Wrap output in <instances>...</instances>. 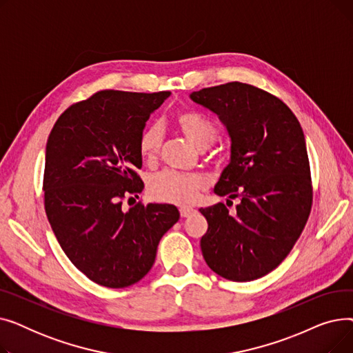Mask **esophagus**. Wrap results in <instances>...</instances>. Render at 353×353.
<instances>
[{
  "label": "esophagus",
  "mask_w": 353,
  "mask_h": 353,
  "mask_svg": "<svg viewBox=\"0 0 353 353\" xmlns=\"http://www.w3.org/2000/svg\"><path fill=\"white\" fill-rule=\"evenodd\" d=\"M196 210L192 208H180V216L181 217H189L190 214H193Z\"/></svg>",
  "instance_id": "1"
}]
</instances>
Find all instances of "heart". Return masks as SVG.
Wrapping results in <instances>:
<instances>
[{
    "label": "heart",
    "mask_w": 353,
    "mask_h": 353,
    "mask_svg": "<svg viewBox=\"0 0 353 353\" xmlns=\"http://www.w3.org/2000/svg\"><path fill=\"white\" fill-rule=\"evenodd\" d=\"M180 132L197 148H208L217 137L216 125L199 111L183 110L176 116ZM163 141V130L159 124L147 125L139 139V150L143 159H157ZM205 179L194 173H180L165 170L154 176L148 184L152 197L173 205H192L200 190L205 188Z\"/></svg>",
    "instance_id": "obj_1"
}]
</instances>
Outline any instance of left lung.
<instances>
[{"label": "left lung", "instance_id": "left-lung-1", "mask_svg": "<svg viewBox=\"0 0 353 353\" xmlns=\"http://www.w3.org/2000/svg\"><path fill=\"white\" fill-rule=\"evenodd\" d=\"M190 99L216 113L232 140L214 193L240 199L234 214L225 203L200 209L209 225L200 240L203 257L228 281L259 279L285 261L310 214L303 130L281 99L252 84L201 88Z\"/></svg>", "mask_w": 353, "mask_h": 353}]
</instances>
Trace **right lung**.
I'll return each instance as SVG.
<instances>
[{"label": "right lung", "mask_w": 353, "mask_h": 353, "mask_svg": "<svg viewBox=\"0 0 353 353\" xmlns=\"http://www.w3.org/2000/svg\"><path fill=\"white\" fill-rule=\"evenodd\" d=\"M170 91H97L70 105L47 140L44 208L71 263L100 286L121 289L152 269L163 234L180 217L173 205L127 212L123 199L144 184L139 139Z\"/></svg>", "instance_id": "1"}]
</instances>
